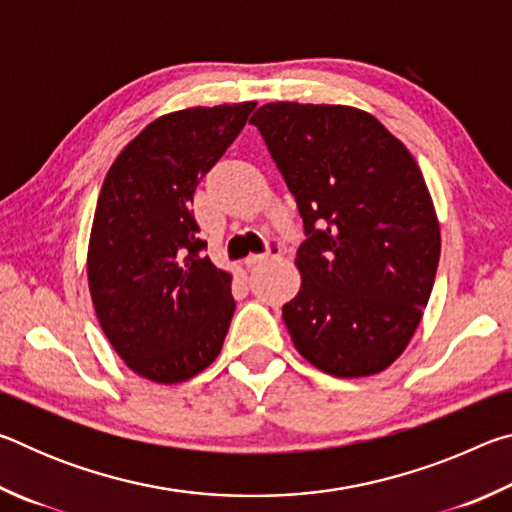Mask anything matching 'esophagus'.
<instances>
[{"mask_svg":"<svg viewBox=\"0 0 512 512\" xmlns=\"http://www.w3.org/2000/svg\"><path fill=\"white\" fill-rule=\"evenodd\" d=\"M282 253V246H280V241L277 239H271L268 241V248H266V253H259V255H248L244 262H246V266H255V264H262V262H266L268 257H277Z\"/></svg>","mask_w":512,"mask_h":512,"instance_id":"1","label":"esophagus"}]
</instances>
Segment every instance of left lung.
Listing matches in <instances>:
<instances>
[{"instance_id": "8db88e82", "label": "left lung", "mask_w": 512, "mask_h": 512, "mask_svg": "<svg viewBox=\"0 0 512 512\" xmlns=\"http://www.w3.org/2000/svg\"><path fill=\"white\" fill-rule=\"evenodd\" d=\"M268 153L298 203V296L282 307L296 350L334 377L400 357L427 307L440 228L422 171L368 112L277 101L259 108Z\"/></svg>"}]
</instances>
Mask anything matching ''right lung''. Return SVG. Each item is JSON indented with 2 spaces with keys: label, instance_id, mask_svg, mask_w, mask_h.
Instances as JSON below:
<instances>
[{
  "label": "right lung",
  "instance_id": "right-lung-1",
  "mask_svg": "<svg viewBox=\"0 0 512 512\" xmlns=\"http://www.w3.org/2000/svg\"><path fill=\"white\" fill-rule=\"evenodd\" d=\"M257 103L151 121L112 162L94 212L88 280L103 334L137 375L178 384L219 357L235 298L205 257L194 192Z\"/></svg>",
  "mask_w": 512,
  "mask_h": 512
}]
</instances>
